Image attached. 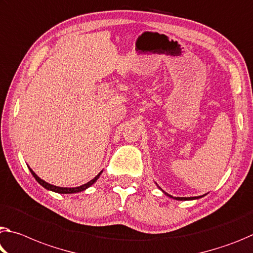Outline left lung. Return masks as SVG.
Here are the masks:
<instances>
[{
    "mask_svg": "<svg viewBox=\"0 0 253 253\" xmlns=\"http://www.w3.org/2000/svg\"><path fill=\"white\" fill-rule=\"evenodd\" d=\"M166 195H168V194H166ZM170 197H172V196H170ZM174 198L178 199V200H188V199H196V198H199V197H174Z\"/></svg>",
    "mask_w": 253,
    "mask_h": 253,
    "instance_id": "left-lung-1",
    "label": "left lung"
}]
</instances>
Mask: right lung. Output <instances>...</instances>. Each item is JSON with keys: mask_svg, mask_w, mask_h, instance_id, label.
Listing matches in <instances>:
<instances>
[{"mask_svg": "<svg viewBox=\"0 0 253 253\" xmlns=\"http://www.w3.org/2000/svg\"><path fill=\"white\" fill-rule=\"evenodd\" d=\"M30 172L31 173H33V175H34V178L37 180V181L42 184V187H45L46 189H48V190H51V191H55V192H58V194H75V192H80V191H83V190H85L86 188H89L91 184H93L95 181H97V179L100 177V174H101V172H100V173L97 175V177H94L93 179L92 180H90L89 182H86V183H84V184H82V186H80V187H75V188H63V187H56V186H53V184H50V183H48V182H46V181H43L42 179H40L37 174L35 173V172L30 169Z\"/></svg>", "mask_w": 253, "mask_h": 253, "instance_id": "add662e5", "label": "right lung"}]
</instances>
